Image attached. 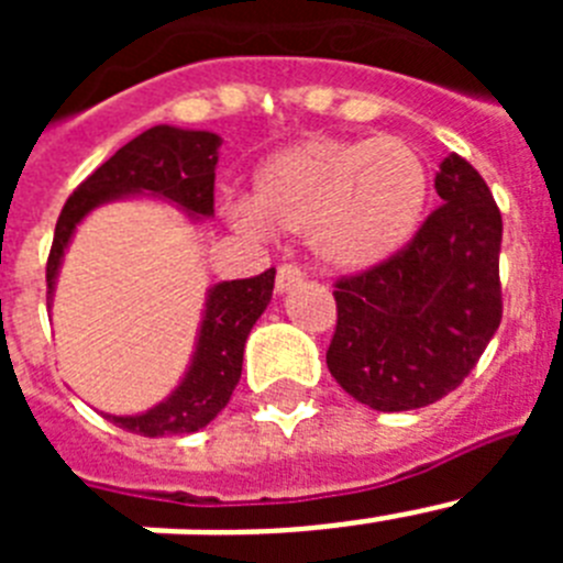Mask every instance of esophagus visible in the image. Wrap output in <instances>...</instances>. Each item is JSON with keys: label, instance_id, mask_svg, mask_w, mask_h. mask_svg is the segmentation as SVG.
Returning a JSON list of instances; mask_svg holds the SVG:
<instances>
[{"label": "esophagus", "instance_id": "esophagus-1", "mask_svg": "<svg viewBox=\"0 0 563 563\" xmlns=\"http://www.w3.org/2000/svg\"><path fill=\"white\" fill-rule=\"evenodd\" d=\"M301 278H305V273H301V267L292 265V262H285V265H278V273H276V290H278V292L292 290V287H296V285H301Z\"/></svg>", "mask_w": 563, "mask_h": 563}]
</instances>
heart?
Listing matches in <instances>:
<instances>
[{
  "instance_id": "1",
  "label": "heart",
  "mask_w": 563,
  "mask_h": 563,
  "mask_svg": "<svg viewBox=\"0 0 563 563\" xmlns=\"http://www.w3.org/2000/svg\"><path fill=\"white\" fill-rule=\"evenodd\" d=\"M429 194V166L402 137H310L256 168L236 222L310 233L321 262L366 271L409 245Z\"/></svg>"
}]
</instances>
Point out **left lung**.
<instances>
[{
	"instance_id": "left-lung-1",
	"label": "left lung",
	"mask_w": 563,
	"mask_h": 563,
	"mask_svg": "<svg viewBox=\"0 0 563 563\" xmlns=\"http://www.w3.org/2000/svg\"><path fill=\"white\" fill-rule=\"evenodd\" d=\"M442 206L395 256L335 282L327 366L357 402L411 411L454 391L501 321V213L465 157L440 163Z\"/></svg>"
}]
</instances>
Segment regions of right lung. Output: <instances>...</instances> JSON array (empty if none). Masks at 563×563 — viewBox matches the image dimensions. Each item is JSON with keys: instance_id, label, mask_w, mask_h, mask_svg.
Returning a JSON list of instances; mask_svg holds the SVG:
<instances>
[{"instance_id": "1", "label": "right lung", "mask_w": 563, "mask_h": 563, "mask_svg": "<svg viewBox=\"0 0 563 563\" xmlns=\"http://www.w3.org/2000/svg\"><path fill=\"white\" fill-rule=\"evenodd\" d=\"M217 148L220 137L213 132L174 126H152L118 148L64 202L47 256V292H53L56 285V273L69 236L78 222L101 202L146 191L177 202L194 217H211ZM273 278L276 267L253 278H233L213 285L206 301L197 352L180 386L146 415H107L109 420L118 429L141 437L191 434L206 429L225 409L236 389L245 341L256 318L271 301Z\"/></svg>"}]
</instances>
